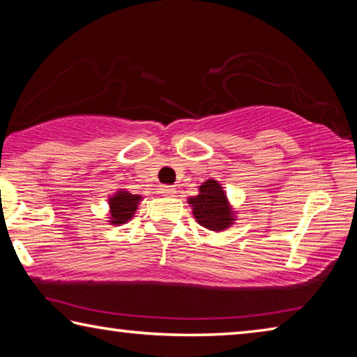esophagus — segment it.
Segmentation results:
<instances>
[{
  "label": "esophagus",
  "mask_w": 357,
  "mask_h": 357,
  "mask_svg": "<svg viewBox=\"0 0 357 357\" xmlns=\"http://www.w3.org/2000/svg\"><path fill=\"white\" fill-rule=\"evenodd\" d=\"M160 193L164 197H173L174 193H176V189H174L173 185H162L160 187Z\"/></svg>",
  "instance_id": "1"
}]
</instances>
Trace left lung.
<instances>
[{
  "label": "left lung",
  "instance_id": "8db88e82",
  "mask_svg": "<svg viewBox=\"0 0 357 357\" xmlns=\"http://www.w3.org/2000/svg\"><path fill=\"white\" fill-rule=\"evenodd\" d=\"M192 214L202 227L211 231H223L236 222L238 213L229 203L227 192L215 179H206L198 187V195L187 198Z\"/></svg>",
  "mask_w": 357,
  "mask_h": 357
}]
</instances>
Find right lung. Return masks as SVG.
<instances>
[{
	"instance_id": "1",
	"label": "right lung",
	"mask_w": 357,
	"mask_h": 357,
	"mask_svg": "<svg viewBox=\"0 0 357 357\" xmlns=\"http://www.w3.org/2000/svg\"><path fill=\"white\" fill-rule=\"evenodd\" d=\"M143 200L142 195L130 193L126 189H118L112 197H108V217L110 225L119 227L128 223L135 215L138 204Z\"/></svg>"
}]
</instances>
